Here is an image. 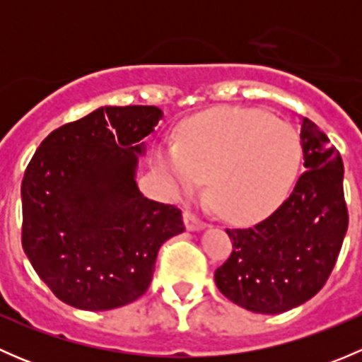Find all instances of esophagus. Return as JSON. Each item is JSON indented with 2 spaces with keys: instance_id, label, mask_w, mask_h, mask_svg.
<instances>
[{
  "instance_id": "34e87169",
  "label": "esophagus",
  "mask_w": 362,
  "mask_h": 362,
  "mask_svg": "<svg viewBox=\"0 0 362 362\" xmlns=\"http://www.w3.org/2000/svg\"><path fill=\"white\" fill-rule=\"evenodd\" d=\"M184 222H185V228H187L189 231H202V229L206 228V222H203L202 218L196 217L192 211H185Z\"/></svg>"
}]
</instances>
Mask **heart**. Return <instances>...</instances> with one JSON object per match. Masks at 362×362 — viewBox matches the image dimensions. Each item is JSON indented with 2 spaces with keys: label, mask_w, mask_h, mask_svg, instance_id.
Segmentation results:
<instances>
[{
  "label": "heart",
  "mask_w": 362,
  "mask_h": 362,
  "mask_svg": "<svg viewBox=\"0 0 362 362\" xmlns=\"http://www.w3.org/2000/svg\"><path fill=\"white\" fill-rule=\"evenodd\" d=\"M156 164L171 187L208 196L229 221L264 218L287 198L299 164L301 141L282 120L242 108H221L191 120L180 141L156 147Z\"/></svg>",
  "instance_id": "b5f03b06"
}]
</instances>
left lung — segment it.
Listing matches in <instances>:
<instances>
[{"instance_id": "8db88e82", "label": "left lung", "mask_w": 362, "mask_h": 362, "mask_svg": "<svg viewBox=\"0 0 362 362\" xmlns=\"http://www.w3.org/2000/svg\"><path fill=\"white\" fill-rule=\"evenodd\" d=\"M299 138L306 171L289 198L252 228L226 229L233 252L215 272V284L255 313L287 312L319 293L349 228L341 156L306 117Z\"/></svg>"}]
</instances>
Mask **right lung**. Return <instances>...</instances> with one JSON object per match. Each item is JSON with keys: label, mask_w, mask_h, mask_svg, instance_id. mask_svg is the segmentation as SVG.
I'll use <instances>...</instances> for the list:
<instances>
[{"label": "right lung", "mask_w": 362, "mask_h": 362, "mask_svg": "<svg viewBox=\"0 0 362 362\" xmlns=\"http://www.w3.org/2000/svg\"><path fill=\"white\" fill-rule=\"evenodd\" d=\"M163 110L101 107L52 131L24 173L23 247L50 291L90 312L145 294L166 240L185 231L173 204L145 198L138 156Z\"/></svg>", "instance_id": "right-lung-1"}]
</instances>
